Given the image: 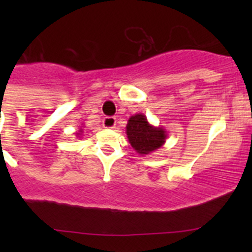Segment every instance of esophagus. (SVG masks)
I'll list each match as a JSON object with an SVG mask.
<instances>
[{
	"instance_id": "1",
	"label": "esophagus",
	"mask_w": 252,
	"mask_h": 252,
	"mask_svg": "<svg viewBox=\"0 0 252 252\" xmlns=\"http://www.w3.org/2000/svg\"><path fill=\"white\" fill-rule=\"evenodd\" d=\"M102 123H103V126H105V128L113 129L114 126H116L117 121H116V118H114V117H106V118L103 119Z\"/></svg>"
}]
</instances>
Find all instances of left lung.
Segmentation results:
<instances>
[{
	"mask_svg": "<svg viewBox=\"0 0 252 252\" xmlns=\"http://www.w3.org/2000/svg\"><path fill=\"white\" fill-rule=\"evenodd\" d=\"M126 133L129 144L141 156L158 150L167 139L166 129L150 124L146 116L142 113L134 114L128 119Z\"/></svg>",
	"mask_w": 252,
	"mask_h": 252,
	"instance_id": "1",
	"label": "left lung"
}]
</instances>
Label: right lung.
<instances>
[{"mask_svg":"<svg viewBox=\"0 0 252 252\" xmlns=\"http://www.w3.org/2000/svg\"><path fill=\"white\" fill-rule=\"evenodd\" d=\"M81 128H83V126H81ZM79 129V131H77V133H75V134H77V136H78V138H80V136H79V135H81V133H83V129Z\"/></svg>","mask_w":252,"mask_h":252,"instance_id":"1","label":"right lung"}]
</instances>
